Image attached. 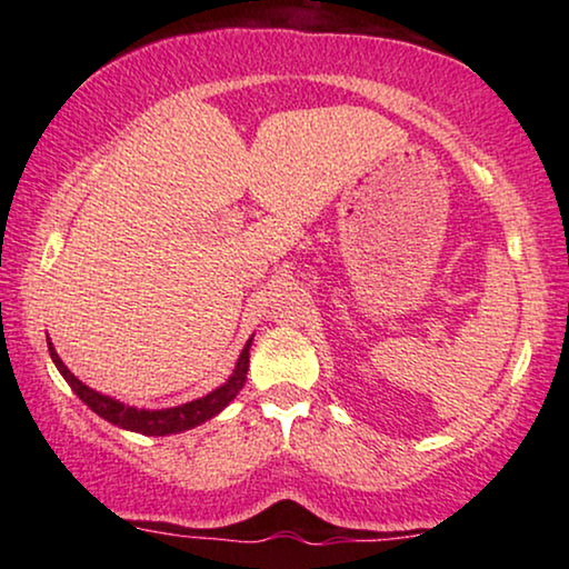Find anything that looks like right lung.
<instances>
[{
  "label": "right lung",
  "mask_w": 569,
  "mask_h": 569,
  "mask_svg": "<svg viewBox=\"0 0 569 569\" xmlns=\"http://www.w3.org/2000/svg\"><path fill=\"white\" fill-rule=\"evenodd\" d=\"M251 341H253V337L246 341L243 352H240L236 370H232L228 383L214 388L212 393L201 396V399L181 403V407L152 409V411L127 407V403L116 401V399H111V396L92 391V388L84 386L80 378H74V372H69V368L61 362V357L57 355V349H53L51 341H49V352H51L53 365H57L67 383L72 386V391L80 396V399L88 403V407L96 411L98 417L108 419V422L121 427V430H131L139 435H176V432L191 430V427H197L201 422H207V419L217 417L232 399H236L238 391L246 383V376H248V349H251Z\"/></svg>",
  "instance_id": "right-lung-1"
}]
</instances>
